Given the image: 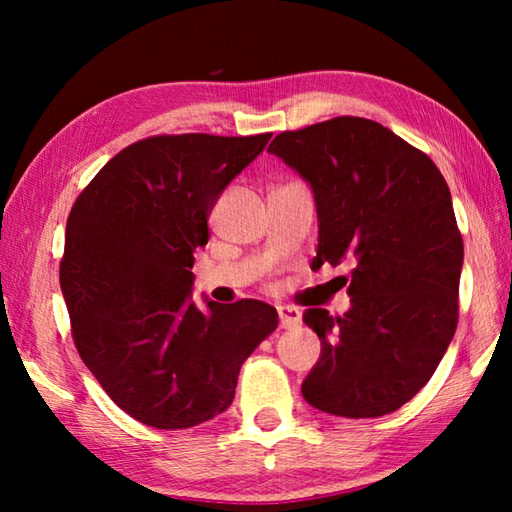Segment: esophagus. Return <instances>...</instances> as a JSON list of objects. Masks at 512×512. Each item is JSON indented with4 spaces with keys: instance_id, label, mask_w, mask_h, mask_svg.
Returning <instances> with one entry per match:
<instances>
[{
    "instance_id": "34e87169",
    "label": "esophagus",
    "mask_w": 512,
    "mask_h": 512,
    "mask_svg": "<svg viewBox=\"0 0 512 512\" xmlns=\"http://www.w3.org/2000/svg\"><path fill=\"white\" fill-rule=\"evenodd\" d=\"M277 316H280V325L282 329H296L300 325V311L296 307H289V305H282L277 307Z\"/></svg>"
}]
</instances>
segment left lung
<instances>
[{
  "label": "left lung",
  "mask_w": 512,
  "mask_h": 512,
  "mask_svg": "<svg viewBox=\"0 0 512 512\" xmlns=\"http://www.w3.org/2000/svg\"><path fill=\"white\" fill-rule=\"evenodd\" d=\"M268 151L314 189V264L352 262V309H307L323 343L302 395L341 418L393 413L427 384L458 325L463 237L427 153L377 121L334 117L284 131Z\"/></svg>",
  "instance_id": "left-lung-1"
}]
</instances>
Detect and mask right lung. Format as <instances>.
Returning a JSON list of instances; mask_svg holds the SVG:
<instances>
[{
    "label": "right lung",
    "instance_id": "right-lung-1",
    "mask_svg": "<svg viewBox=\"0 0 512 512\" xmlns=\"http://www.w3.org/2000/svg\"><path fill=\"white\" fill-rule=\"evenodd\" d=\"M271 133L153 135L119 151L76 198L60 289L85 366L121 411L155 429H189L232 404L237 377L277 327L259 300L192 293L194 250L216 198Z\"/></svg>",
    "mask_w": 512,
    "mask_h": 512
}]
</instances>
